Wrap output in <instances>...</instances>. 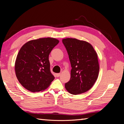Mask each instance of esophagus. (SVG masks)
Returning <instances> with one entry per match:
<instances>
[{
    "instance_id": "obj_1",
    "label": "esophagus",
    "mask_w": 124,
    "mask_h": 124,
    "mask_svg": "<svg viewBox=\"0 0 124 124\" xmlns=\"http://www.w3.org/2000/svg\"><path fill=\"white\" fill-rule=\"evenodd\" d=\"M60 76H61V73H56V76L57 77H60Z\"/></svg>"
}]
</instances>
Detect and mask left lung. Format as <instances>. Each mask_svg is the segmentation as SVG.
<instances>
[{
  "mask_svg": "<svg viewBox=\"0 0 124 124\" xmlns=\"http://www.w3.org/2000/svg\"><path fill=\"white\" fill-rule=\"evenodd\" d=\"M62 41L72 68L70 80L65 83V88L71 94H81L91 89L98 78V56L92 45L86 41L74 38Z\"/></svg>",
  "mask_w": 124,
  "mask_h": 124,
  "instance_id": "obj_1",
  "label": "left lung"
}]
</instances>
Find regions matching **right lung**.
Masks as SVG:
<instances>
[{"label": "right lung", "mask_w": 124, "mask_h": 124, "mask_svg": "<svg viewBox=\"0 0 124 124\" xmlns=\"http://www.w3.org/2000/svg\"><path fill=\"white\" fill-rule=\"evenodd\" d=\"M58 43L55 38H40L28 41L21 48L15 71L17 80L26 89L33 93L43 91L54 80L48 56Z\"/></svg>", "instance_id": "right-lung-1"}]
</instances>
